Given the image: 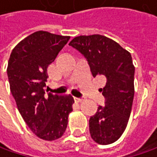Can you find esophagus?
I'll list each match as a JSON object with an SVG mask.
<instances>
[{
  "mask_svg": "<svg viewBox=\"0 0 157 157\" xmlns=\"http://www.w3.org/2000/svg\"><path fill=\"white\" fill-rule=\"evenodd\" d=\"M74 101H75L76 103H80L83 101L82 99H79V98H74Z\"/></svg>",
  "mask_w": 157,
  "mask_h": 157,
  "instance_id": "obj_1",
  "label": "esophagus"
}]
</instances>
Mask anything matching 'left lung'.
I'll use <instances>...</instances> for the list:
<instances>
[{"mask_svg": "<svg viewBox=\"0 0 157 157\" xmlns=\"http://www.w3.org/2000/svg\"><path fill=\"white\" fill-rule=\"evenodd\" d=\"M87 59L94 78L103 76L100 91L105 105L90 118L89 130L94 142L107 145L116 142L127 128L135 94V65L130 52L101 35L79 36L70 42Z\"/></svg>", "mask_w": 157, "mask_h": 157, "instance_id": "obj_1", "label": "left lung"}]
</instances>
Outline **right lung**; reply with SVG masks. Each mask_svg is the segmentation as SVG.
<instances>
[{"label":"right lung","mask_w":157,"mask_h":157,"mask_svg":"<svg viewBox=\"0 0 157 157\" xmlns=\"http://www.w3.org/2000/svg\"><path fill=\"white\" fill-rule=\"evenodd\" d=\"M69 39L39 30L18 43L9 57V86L19 113L34 134L45 141L63 136L72 111V96L45 95L44 90L48 66Z\"/></svg>","instance_id":"add662e5"}]
</instances>
